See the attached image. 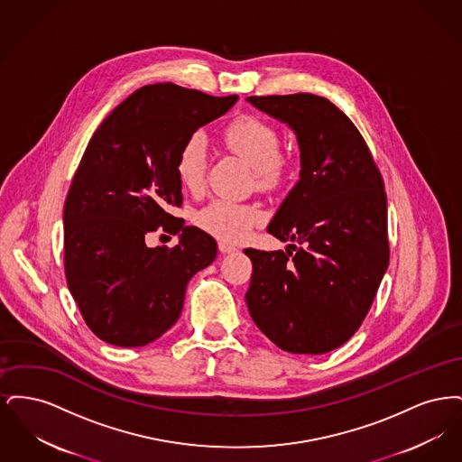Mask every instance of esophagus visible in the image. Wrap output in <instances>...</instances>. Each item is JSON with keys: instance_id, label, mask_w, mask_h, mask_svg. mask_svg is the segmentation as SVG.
<instances>
[{"instance_id": "obj_1", "label": "esophagus", "mask_w": 462, "mask_h": 462, "mask_svg": "<svg viewBox=\"0 0 462 462\" xmlns=\"http://www.w3.org/2000/svg\"><path fill=\"white\" fill-rule=\"evenodd\" d=\"M218 247H220V251L223 254H230V253H237V251H239V247H237V245L228 244V242L221 241L220 244H218Z\"/></svg>"}]
</instances>
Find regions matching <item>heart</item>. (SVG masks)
Masks as SVG:
<instances>
[{"label":"heart","instance_id":"1","mask_svg":"<svg viewBox=\"0 0 462 462\" xmlns=\"http://www.w3.org/2000/svg\"><path fill=\"white\" fill-rule=\"evenodd\" d=\"M226 145L244 157L256 170L260 189L277 187L286 175V159L281 152V136L268 123L254 116H242L225 130ZM208 164V145L202 134H190L176 155L175 171L180 185L189 192H199L204 187ZM262 211L245 202L230 199H215L196 215L199 226L221 241L244 239L258 223Z\"/></svg>","mask_w":462,"mask_h":462}]
</instances>
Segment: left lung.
<instances>
[{"label": "left lung", "instance_id": "1", "mask_svg": "<svg viewBox=\"0 0 462 462\" xmlns=\"http://www.w3.org/2000/svg\"><path fill=\"white\" fill-rule=\"evenodd\" d=\"M247 102L296 133L301 171L266 228L286 251L244 249L253 262L245 303L279 348L322 355L362 326L388 268L384 183L364 136L328 98Z\"/></svg>", "mask_w": 462, "mask_h": 462}]
</instances>
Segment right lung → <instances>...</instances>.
Masks as SVG:
<instances>
[{
    "instance_id": "right-lung-1",
    "label": "right lung",
    "mask_w": 462,
    "mask_h": 462,
    "mask_svg": "<svg viewBox=\"0 0 462 462\" xmlns=\"http://www.w3.org/2000/svg\"><path fill=\"white\" fill-rule=\"evenodd\" d=\"M171 83L136 89L93 133L64 206L67 286L91 332L136 348L170 329L185 289L217 258V241L168 209L181 206L176 155L237 102ZM159 229L175 248H149Z\"/></svg>"
}]
</instances>
